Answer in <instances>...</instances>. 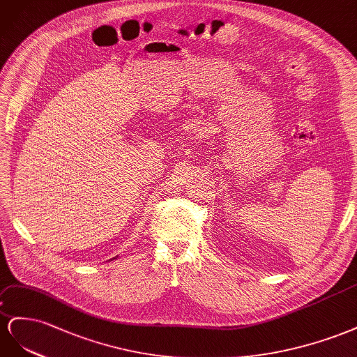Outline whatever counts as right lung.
Listing matches in <instances>:
<instances>
[{
  "instance_id": "right-lung-1",
  "label": "right lung",
  "mask_w": 357,
  "mask_h": 357,
  "mask_svg": "<svg viewBox=\"0 0 357 357\" xmlns=\"http://www.w3.org/2000/svg\"><path fill=\"white\" fill-rule=\"evenodd\" d=\"M114 259H116V257H114Z\"/></svg>"
}]
</instances>
